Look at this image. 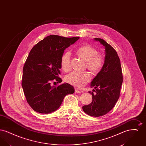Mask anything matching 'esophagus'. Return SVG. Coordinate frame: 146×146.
<instances>
[{
  "label": "esophagus",
  "mask_w": 146,
  "mask_h": 146,
  "mask_svg": "<svg viewBox=\"0 0 146 146\" xmlns=\"http://www.w3.org/2000/svg\"><path fill=\"white\" fill-rule=\"evenodd\" d=\"M75 92L78 93V94H81V93H82V91L79 90L77 89H75Z\"/></svg>",
  "instance_id": "obj_1"
}]
</instances>
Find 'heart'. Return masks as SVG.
Segmentation results:
<instances>
[{
  "label": "heart",
  "instance_id": "obj_1",
  "mask_svg": "<svg viewBox=\"0 0 146 146\" xmlns=\"http://www.w3.org/2000/svg\"><path fill=\"white\" fill-rule=\"evenodd\" d=\"M76 54L80 58L86 61V66L91 73L96 74L102 69L104 58L103 56L97 54V51L89 45H83L76 50ZM61 66L64 71L68 72L71 68L70 66V54L66 52L61 58ZM91 79L90 75L88 72L80 73L72 72L65 77V80L76 87L82 88Z\"/></svg>",
  "mask_w": 146,
  "mask_h": 146
}]
</instances>
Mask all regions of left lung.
<instances>
[{"mask_svg":"<svg viewBox=\"0 0 146 146\" xmlns=\"http://www.w3.org/2000/svg\"><path fill=\"white\" fill-rule=\"evenodd\" d=\"M94 40L104 46V64L91 83V88H94L92 92L89 91L92 96L91 104L83 106V110L92 117H101L110 111L117 103L123 79L116 51L102 39L95 38Z\"/></svg>","mask_w":146,"mask_h":146,"instance_id":"obj_1","label":"left lung"}]
</instances>
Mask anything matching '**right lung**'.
Returning <instances> with one entry per match:
<instances>
[{
    "label": "right lung",
    "mask_w": 146,
    "mask_h": 146,
    "mask_svg": "<svg viewBox=\"0 0 146 146\" xmlns=\"http://www.w3.org/2000/svg\"><path fill=\"white\" fill-rule=\"evenodd\" d=\"M79 39L50 35L31 50L23 68L22 86L28 104L35 111L54 112L60 107L64 97L74 92L69 84L55 86L51 82L54 80L62 82L58 77L61 56L64 50Z\"/></svg>",
    "instance_id": "obj_1"
}]
</instances>
